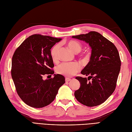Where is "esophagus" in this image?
<instances>
[{"mask_svg":"<svg viewBox=\"0 0 132 132\" xmlns=\"http://www.w3.org/2000/svg\"><path fill=\"white\" fill-rule=\"evenodd\" d=\"M71 80V79L70 78H65V82H69V81Z\"/></svg>","mask_w":132,"mask_h":132,"instance_id":"esophagus-1","label":"esophagus"}]
</instances>
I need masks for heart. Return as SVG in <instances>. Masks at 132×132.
<instances>
[{"label": "heart", "mask_w": 132, "mask_h": 132, "mask_svg": "<svg viewBox=\"0 0 132 132\" xmlns=\"http://www.w3.org/2000/svg\"><path fill=\"white\" fill-rule=\"evenodd\" d=\"M68 46L75 53H78L81 49V45L76 40H70L67 43ZM59 45H55L51 50V54L53 61H56L58 57ZM80 69V66L77 62L63 63L57 67V72L66 77H71L78 73Z\"/></svg>", "instance_id": "b5f03b06"}]
</instances>
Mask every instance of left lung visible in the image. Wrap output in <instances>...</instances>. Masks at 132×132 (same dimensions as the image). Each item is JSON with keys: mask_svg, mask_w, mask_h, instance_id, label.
Instances as JSON below:
<instances>
[{"mask_svg": "<svg viewBox=\"0 0 132 132\" xmlns=\"http://www.w3.org/2000/svg\"><path fill=\"white\" fill-rule=\"evenodd\" d=\"M72 37L89 43L92 49L90 61L81 71L89 77L75 78L80 87L75 91V97L86 106L101 105L112 94L116 86L121 65L118 51L112 42L96 31Z\"/></svg>", "mask_w": 132, "mask_h": 132, "instance_id": "left-lung-1", "label": "left lung"}]
</instances>
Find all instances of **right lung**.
I'll use <instances>...</instances> for the list:
<instances>
[{"instance_id":"right-lung-1","label":"right lung","mask_w":132,"mask_h":132,"mask_svg":"<svg viewBox=\"0 0 132 132\" xmlns=\"http://www.w3.org/2000/svg\"><path fill=\"white\" fill-rule=\"evenodd\" d=\"M62 38L35 34L15 50L12 58L11 74L17 93L26 105L42 108L54 101L65 78L54 74L43 80L45 75L54 74L51 49Z\"/></svg>"}]
</instances>
